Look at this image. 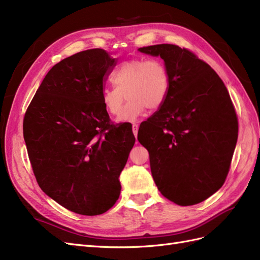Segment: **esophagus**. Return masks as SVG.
<instances>
[{
  "instance_id": "1",
  "label": "esophagus",
  "mask_w": 260,
  "mask_h": 260,
  "mask_svg": "<svg viewBox=\"0 0 260 260\" xmlns=\"http://www.w3.org/2000/svg\"><path fill=\"white\" fill-rule=\"evenodd\" d=\"M138 130H139V124L138 123H133L132 124V132H133V135H135L136 139L138 138Z\"/></svg>"
}]
</instances>
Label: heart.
Here are the masks:
<instances>
[{"label": "heart", "mask_w": 260, "mask_h": 260, "mask_svg": "<svg viewBox=\"0 0 260 260\" xmlns=\"http://www.w3.org/2000/svg\"><path fill=\"white\" fill-rule=\"evenodd\" d=\"M112 81L115 86L104 88L101 100L107 113H119L116 118L119 122L136 121L147 107L152 111L159 109L170 91L168 69L162 60L157 58L123 61L113 73ZM124 95H127L128 102L122 109Z\"/></svg>", "instance_id": "1"}]
</instances>
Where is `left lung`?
Returning <instances> with one entry per match:
<instances>
[{"label":"left lung","instance_id":"obj_1","mask_svg":"<svg viewBox=\"0 0 260 260\" xmlns=\"http://www.w3.org/2000/svg\"><path fill=\"white\" fill-rule=\"evenodd\" d=\"M139 52L164 59L170 91L141 123L138 140L148 151L160 193L178 205H195L222 186L230 169L239 124L229 92L215 70L186 49L157 44Z\"/></svg>","mask_w":260,"mask_h":260}]
</instances>
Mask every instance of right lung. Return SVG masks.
Listing matches in <instances>:
<instances>
[{"label": "right lung", "instance_id": "1", "mask_svg": "<svg viewBox=\"0 0 260 260\" xmlns=\"http://www.w3.org/2000/svg\"><path fill=\"white\" fill-rule=\"evenodd\" d=\"M117 64L102 49L60 60L23 118V139L41 190L62 207L101 215L119 198V176L135 145L129 124H111L102 91Z\"/></svg>", "mask_w": 260, "mask_h": 260}]
</instances>
